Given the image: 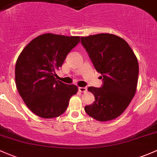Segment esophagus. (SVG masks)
I'll return each instance as SVG.
<instances>
[{"label": "esophagus", "mask_w": 157, "mask_h": 157, "mask_svg": "<svg viewBox=\"0 0 157 157\" xmlns=\"http://www.w3.org/2000/svg\"><path fill=\"white\" fill-rule=\"evenodd\" d=\"M78 90L80 92H82V93H85L86 91H87V88H86V87H78Z\"/></svg>", "instance_id": "obj_1"}]
</instances>
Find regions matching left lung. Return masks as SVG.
I'll return each instance as SVG.
<instances>
[{"instance_id":"1","label":"left lung","mask_w":157,"mask_h":157,"mask_svg":"<svg viewBox=\"0 0 157 157\" xmlns=\"http://www.w3.org/2000/svg\"><path fill=\"white\" fill-rule=\"evenodd\" d=\"M96 70L102 75V87H89L95 97L85 112L99 121L119 117L129 105L136 91L139 63L134 52L124 40L110 33L81 37Z\"/></svg>"}]
</instances>
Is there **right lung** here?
<instances>
[{
    "instance_id": "1",
    "label": "right lung",
    "mask_w": 157,
    "mask_h": 157,
    "mask_svg": "<svg viewBox=\"0 0 157 157\" xmlns=\"http://www.w3.org/2000/svg\"><path fill=\"white\" fill-rule=\"evenodd\" d=\"M79 42V36L45 33L30 42L18 56L15 68L16 87L28 109L39 117L61 115L78 91L76 85L56 80L55 72Z\"/></svg>"
}]
</instances>
